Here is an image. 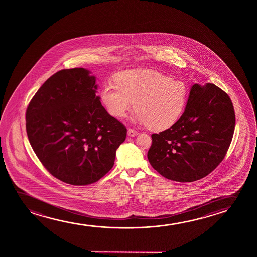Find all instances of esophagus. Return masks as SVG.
<instances>
[{
	"label": "esophagus",
	"instance_id": "1",
	"mask_svg": "<svg viewBox=\"0 0 257 257\" xmlns=\"http://www.w3.org/2000/svg\"><path fill=\"white\" fill-rule=\"evenodd\" d=\"M138 134H139V133H138L137 131L131 129V128L128 129V135L131 136V137H135V136H137Z\"/></svg>",
	"mask_w": 257,
	"mask_h": 257
}]
</instances>
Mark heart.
I'll return each mask as SVG.
<instances>
[{
    "label": "heart",
    "mask_w": 257,
    "mask_h": 257,
    "mask_svg": "<svg viewBox=\"0 0 257 257\" xmlns=\"http://www.w3.org/2000/svg\"><path fill=\"white\" fill-rule=\"evenodd\" d=\"M116 82L106 84L101 95L108 111L118 118L136 105L135 121L151 130H165L180 119L186 108L188 85L158 71H123L116 75Z\"/></svg>",
    "instance_id": "heart-1"
}]
</instances>
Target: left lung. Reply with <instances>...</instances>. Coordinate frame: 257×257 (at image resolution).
Wrapping results in <instances>:
<instances>
[{
	"label": "left lung",
	"mask_w": 257,
	"mask_h": 257,
	"mask_svg": "<svg viewBox=\"0 0 257 257\" xmlns=\"http://www.w3.org/2000/svg\"><path fill=\"white\" fill-rule=\"evenodd\" d=\"M235 127L229 95L212 83L194 84L174 125L152 134V167L167 179L190 183L213 171L225 158Z\"/></svg>",
	"instance_id": "8db88e82"
}]
</instances>
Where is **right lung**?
Returning <instances> with one entry per match:
<instances>
[{"label":"right lung","mask_w":257,"mask_h":257,"mask_svg":"<svg viewBox=\"0 0 257 257\" xmlns=\"http://www.w3.org/2000/svg\"><path fill=\"white\" fill-rule=\"evenodd\" d=\"M96 89L90 71L63 69L39 88L26 109L36 155L54 177L72 185H88L105 176L126 138V128L106 111Z\"/></svg>","instance_id":"right-lung-1"}]
</instances>
